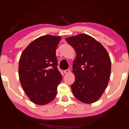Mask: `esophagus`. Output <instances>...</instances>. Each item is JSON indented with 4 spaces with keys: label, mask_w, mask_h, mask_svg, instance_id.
Wrapping results in <instances>:
<instances>
[{
    "label": "esophagus",
    "mask_w": 129,
    "mask_h": 129,
    "mask_svg": "<svg viewBox=\"0 0 129 129\" xmlns=\"http://www.w3.org/2000/svg\"><path fill=\"white\" fill-rule=\"evenodd\" d=\"M63 73H66V74L69 73H70V70H69V69L65 70H63Z\"/></svg>",
    "instance_id": "34e87169"
}]
</instances>
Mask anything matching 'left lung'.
Returning <instances> with one entry per match:
<instances>
[{
    "label": "left lung",
    "mask_w": 129,
    "mask_h": 129,
    "mask_svg": "<svg viewBox=\"0 0 129 129\" xmlns=\"http://www.w3.org/2000/svg\"><path fill=\"white\" fill-rule=\"evenodd\" d=\"M66 40L76 53L73 63L75 81L71 85L72 92L82 103H94L101 96L110 79L109 54L100 42L85 34Z\"/></svg>",
    "instance_id": "left-lung-1"
}]
</instances>
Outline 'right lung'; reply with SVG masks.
<instances>
[{
  "instance_id": "right-lung-1",
  "label": "right lung",
  "mask_w": 129,
  "mask_h": 129,
  "mask_svg": "<svg viewBox=\"0 0 129 129\" xmlns=\"http://www.w3.org/2000/svg\"><path fill=\"white\" fill-rule=\"evenodd\" d=\"M60 40V36L51 35L39 37L29 44L20 56V84L29 100L38 105L52 101L62 81L56 56Z\"/></svg>"
}]
</instances>
